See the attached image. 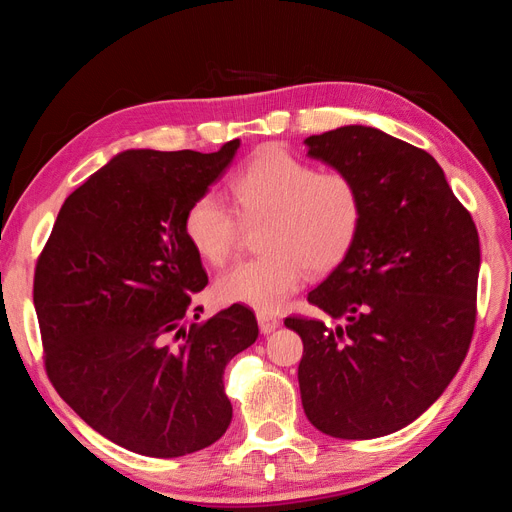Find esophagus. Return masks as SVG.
Masks as SVG:
<instances>
[{"label":"esophagus","instance_id":"1","mask_svg":"<svg viewBox=\"0 0 512 512\" xmlns=\"http://www.w3.org/2000/svg\"><path fill=\"white\" fill-rule=\"evenodd\" d=\"M256 318H258V327H260V333H262V335H269V333H273L277 327H280V320H277V318L271 316V314L258 312Z\"/></svg>","mask_w":512,"mask_h":512}]
</instances>
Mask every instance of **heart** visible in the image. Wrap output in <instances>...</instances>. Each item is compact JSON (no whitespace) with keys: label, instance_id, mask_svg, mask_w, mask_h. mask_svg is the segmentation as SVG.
Listing matches in <instances>:
<instances>
[{"label":"heart","instance_id":"b5f03b06","mask_svg":"<svg viewBox=\"0 0 512 512\" xmlns=\"http://www.w3.org/2000/svg\"><path fill=\"white\" fill-rule=\"evenodd\" d=\"M232 211L220 196L203 194L190 205L183 232L194 252L213 267L235 256L241 224L256 226L258 258L218 277L215 297L260 312L282 307L307 269L329 273L359 239L363 194L344 170H318L280 145L262 147L230 181Z\"/></svg>","mask_w":512,"mask_h":512}]
</instances>
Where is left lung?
<instances>
[{
  "mask_svg": "<svg viewBox=\"0 0 512 512\" xmlns=\"http://www.w3.org/2000/svg\"><path fill=\"white\" fill-rule=\"evenodd\" d=\"M363 194L359 239L307 301L344 324L290 316L299 389L318 431L371 440L410 425L466 359L480 267L470 211L427 151L367 126L305 138Z\"/></svg>",
  "mask_w": 512,
  "mask_h": 512,
  "instance_id": "left-lung-1",
  "label": "left lung"
}]
</instances>
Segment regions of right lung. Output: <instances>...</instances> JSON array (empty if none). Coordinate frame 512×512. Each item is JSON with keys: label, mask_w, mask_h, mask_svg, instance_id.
<instances>
[{"label": "right lung", "mask_w": 512, "mask_h": 512, "mask_svg": "<svg viewBox=\"0 0 512 512\" xmlns=\"http://www.w3.org/2000/svg\"><path fill=\"white\" fill-rule=\"evenodd\" d=\"M239 145L119 153L66 198L38 258L46 376L91 429L132 453H196L230 425L224 369L256 342L258 322L230 305L185 327L209 280L183 220Z\"/></svg>", "instance_id": "add662e5"}]
</instances>
